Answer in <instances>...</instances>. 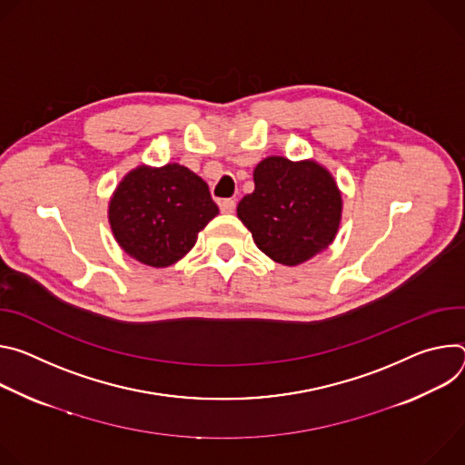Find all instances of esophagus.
I'll return each instance as SVG.
<instances>
[{
	"label": "esophagus",
	"instance_id": "1",
	"mask_svg": "<svg viewBox=\"0 0 465 465\" xmlns=\"http://www.w3.org/2000/svg\"><path fill=\"white\" fill-rule=\"evenodd\" d=\"M234 209H236V201H234V199H223V201H220V211H222L223 214H232Z\"/></svg>",
	"mask_w": 465,
	"mask_h": 465
}]
</instances>
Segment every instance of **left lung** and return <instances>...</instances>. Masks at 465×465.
Masks as SVG:
<instances>
[{"label": "left lung", "instance_id": "obj_1", "mask_svg": "<svg viewBox=\"0 0 465 465\" xmlns=\"http://www.w3.org/2000/svg\"><path fill=\"white\" fill-rule=\"evenodd\" d=\"M254 192L238 203V218L272 261L297 266L327 249L341 220V193L316 161L268 157L252 172Z\"/></svg>", "mask_w": 465, "mask_h": 465}]
</instances>
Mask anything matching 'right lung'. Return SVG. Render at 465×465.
Listing matches in <instances>:
<instances>
[{
    "label": "right lung",
    "instance_id": "1",
    "mask_svg": "<svg viewBox=\"0 0 465 465\" xmlns=\"http://www.w3.org/2000/svg\"><path fill=\"white\" fill-rule=\"evenodd\" d=\"M218 204L206 183L181 164L138 166L109 201V223L120 247L151 268H168L195 245Z\"/></svg>",
    "mask_w": 465,
    "mask_h": 465
}]
</instances>
